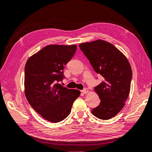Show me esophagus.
Listing matches in <instances>:
<instances>
[{"mask_svg":"<svg viewBox=\"0 0 152 152\" xmlns=\"http://www.w3.org/2000/svg\"><path fill=\"white\" fill-rule=\"evenodd\" d=\"M82 92H83L84 94H88V92H89V89H88V88H85L84 89H83V90L81 91Z\"/></svg>","mask_w":152,"mask_h":152,"instance_id":"34e87169","label":"esophagus"}]
</instances>
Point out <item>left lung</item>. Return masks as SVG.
I'll return each instance as SVG.
<instances>
[{"instance_id": "left-lung-1", "label": "left lung", "mask_w": 152, "mask_h": 152, "mask_svg": "<svg viewBox=\"0 0 152 152\" xmlns=\"http://www.w3.org/2000/svg\"><path fill=\"white\" fill-rule=\"evenodd\" d=\"M96 73L104 81L95 87L100 103L91 110L96 117L108 120L125 104L131 89L132 69L126 57L113 44L102 39L79 44Z\"/></svg>"}]
</instances>
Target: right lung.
Segmentation results:
<instances>
[{
  "label": "right lung",
  "instance_id": "right-lung-1",
  "mask_svg": "<svg viewBox=\"0 0 152 152\" xmlns=\"http://www.w3.org/2000/svg\"><path fill=\"white\" fill-rule=\"evenodd\" d=\"M76 50V45H48L26 62L25 95L32 108L46 121L58 123L66 118L80 95L79 90L56 83L63 80L64 67Z\"/></svg>",
  "mask_w": 152,
  "mask_h": 152
}]
</instances>
